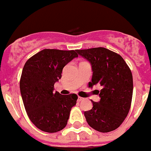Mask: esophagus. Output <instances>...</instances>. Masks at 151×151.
Wrapping results in <instances>:
<instances>
[{"label": "esophagus", "instance_id": "obj_1", "mask_svg": "<svg viewBox=\"0 0 151 151\" xmlns=\"http://www.w3.org/2000/svg\"><path fill=\"white\" fill-rule=\"evenodd\" d=\"M83 99H84V98H83V97H80V96L78 97V102H80V101H83Z\"/></svg>", "mask_w": 151, "mask_h": 151}]
</instances>
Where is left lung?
Masks as SVG:
<instances>
[{
	"label": "left lung",
	"instance_id": "obj_1",
	"mask_svg": "<svg viewBox=\"0 0 151 151\" xmlns=\"http://www.w3.org/2000/svg\"><path fill=\"white\" fill-rule=\"evenodd\" d=\"M92 65L93 77L89 86L100 85V101L92 100L93 107L84 113L91 127L102 133L117 129L130 109L133 96V76L121 56L107 48L76 50Z\"/></svg>",
	"mask_w": 151,
	"mask_h": 151
}]
</instances>
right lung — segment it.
Returning a JSON list of instances; mask_svg holds the SVG:
<instances>
[{"label": "right lung", "mask_w": 151, "mask_h": 151, "mask_svg": "<svg viewBox=\"0 0 151 151\" xmlns=\"http://www.w3.org/2000/svg\"><path fill=\"white\" fill-rule=\"evenodd\" d=\"M76 57V50L43 49L24 65L20 79L24 106L30 120L42 131L56 133L65 127L76 104V94L63 96L53 91L65 65Z\"/></svg>", "instance_id": "right-lung-1"}]
</instances>
